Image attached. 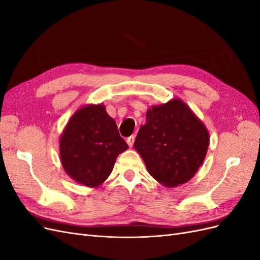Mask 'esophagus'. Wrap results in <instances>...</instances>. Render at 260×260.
I'll use <instances>...</instances> for the list:
<instances>
[{
  "label": "esophagus",
  "mask_w": 260,
  "mask_h": 260,
  "mask_svg": "<svg viewBox=\"0 0 260 260\" xmlns=\"http://www.w3.org/2000/svg\"><path fill=\"white\" fill-rule=\"evenodd\" d=\"M127 143H128V145H129L130 147H132V146H133V143H135V137L131 136V137L127 138Z\"/></svg>",
  "instance_id": "esophagus-1"
}]
</instances>
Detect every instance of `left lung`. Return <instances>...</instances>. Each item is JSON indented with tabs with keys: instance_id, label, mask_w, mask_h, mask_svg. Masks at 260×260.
<instances>
[{
	"instance_id": "8db88e82",
	"label": "left lung",
	"mask_w": 260,
	"mask_h": 260,
	"mask_svg": "<svg viewBox=\"0 0 260 260\" xmlns=\"http://www.w3.org/2000/svg\"><path fill=\"white\" fill-rule=\"evenodd\" d=\"M208 145L205 125L177 99L149 108L146 123L135 141L149 175L169 187L192 179L205 159Z\"/></svg>"
}]
</instances>
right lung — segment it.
I'll list each match as a JSON object with an SVG mask.
<instances>
[{
	"label": "right lung",
	"mask_w": 260,
	"mask_h": 260,
	"mask_svg": "<svg viewBox=\"0 0 260 260\" xmlns=\"http://www.w3.org/2000/svg\"><path fill=\"white\" fill-rule=\"evenodd\" d=\"M128 148L103 105H88L70 118L59 142L65 171L77 182L96 187L111 175L116 158Z\"/></svg>",
	"instance_id": "add662e5"
}]
</instances>
